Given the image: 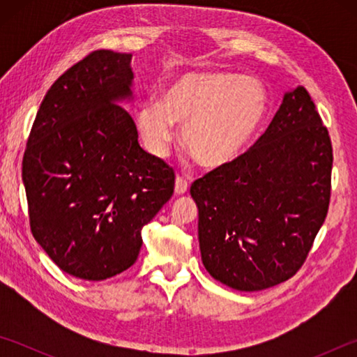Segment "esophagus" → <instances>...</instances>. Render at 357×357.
<instances>
[{"mask_svg":"<svg viewBox=\"0 0 357 357\" xmlns=\"http://www.w3.org/2000/svg\"><path fill=\"white\" fill-rule=\"evenodd\" d=\"M187 189H189L187 181L183 176H176V181H174V193L176 195H183V193L187 192Z\"/></svg>","mask_w":357,"mask_h":357,"instance_id":"obj_1","label":"esophagus"}]
</instances>
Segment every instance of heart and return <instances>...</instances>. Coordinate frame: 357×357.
I'll use <instances>...</instances> for the list:
<instances>
[{"instance_id": "1", "label": "heart", "mask_w": 357, "mask_h": 357, "mask_svg": "<svg viewBox=\"0 0 357 357\" xmlns=\"http://www.w3.org/2000/svg\"><path fill=\"white\" fill-rule=\"evenodd\" d=\"M268 112V93L253 77L187 72L168 84L160 102L137 108L135 123L151 154L164 157L184 126L187 151L204 168L229 165L249 146Z\"/></svg>"}]
</instances>
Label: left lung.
Instances as JSON below:
<instances>
[{"mask_svg":"<svg viewBox=\"0 0 357 357\" xmlns=\"http://www.w3.org/2000/svg\"><path fill=\"white\" fill-rule=\"evenodd\" d=\"M331 172L329 132L298 86L249 151L190 187L208 273L239 291L293 277L328 214Z\"/></svg>","mask_w":357,"mask_h":357,"instance_id":"obj_1","label":"left lung"}]
</instances>
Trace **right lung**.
I'll return each mask as SVG.
<instances>
[{
	"label": "right lung",
	"mask_w": 357,
	"mask_h": 357,
	"mask_svg": "<svg viewBox=\"0 0 357 357\" xmlns=\"http://www.w3.org/2000/svg\"><path fill=\"white\" fill-rule=\"evenodd\" d=\"M130 53L96 50L48 89L22 164L29 225L59 269L105 280L137 261L174 173L138 143Z\"/></svg>",
	"instance_id": "add662e5"
}]
</instances>
